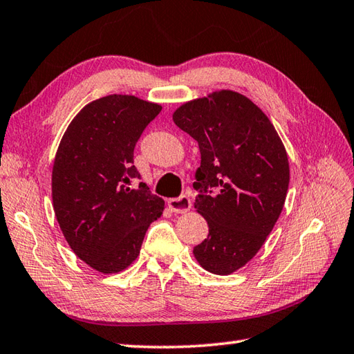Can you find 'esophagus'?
<instances>
[{
  "label": "esophagus",
  "mask_w": 354,
  "mask_h": 354,
  "mask_svg": "<svg viewBox=\"0 0 354 354\" xmlns=\"http://www.w3.org/2000/svg\"><path fill=\"white\" fill-rule=\"evenodd\" d=\"M169 208L175 213H187L192 208V201L189 196L183 194L179 198L169 199Z\"/></svg>",
  "instance_id": "esophagus-1"
}]
</instances>
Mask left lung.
Instances as JSON below:
<instances>
[{
	"mask_svg": "<svg viewBox=\"0 0 354 354\" xmlns=\"http://www.w3.org/2000/svg\"><path fill=\"white\" fill-rule=\"evenodd\" d=\"M173 122L201 152L194 208L205 217L208 237L194 246V259L212 274L236 272L259 252L284 207L283 141L257 104L230 89L181 104Z\"/></svg>",
	"mask_w": 354,
	"mask_h": 354,
	"instance_id": "1",
	"label": "left lung"
}]
</instances>
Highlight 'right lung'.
<instances>
[{
    "instance_id": "add662e5",
    "label": "right lung",
    "mask_w": 354,
    "mask_h": 354,
    "mask_svg": "<svg viewBox=\"0 0 354 354\" xmlns=\"http://www.w3.org/2000/svg\"><path fill=\"white\" fill-rule=\"evenodd\" d=\"M161 104L112 94L88 103L66 127L51 173L53 208L70 248L103 274L138 257L149 225L164 212L133 165V149Z\"/></svg>"
}]
</instances>
